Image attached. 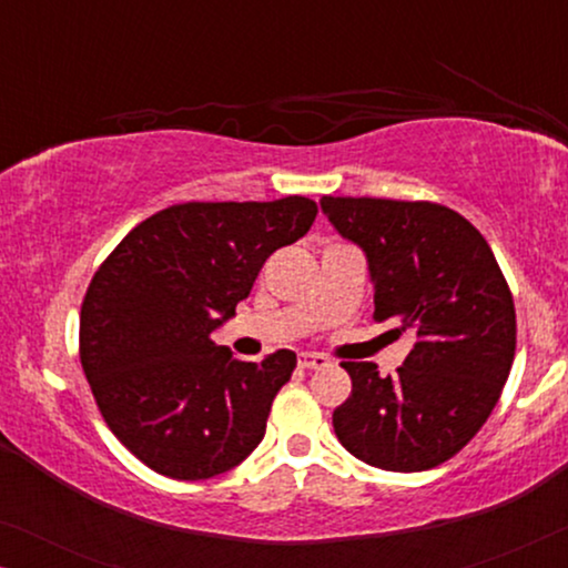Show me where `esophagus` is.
I'll return each instance as SVG.
<instances>
[{"label": "esophagus", "instance_id": "esophagus-1", "mask_svg": "<svg viewBox=\"0 0 568 568\" xmlns=\"http://www.w3.org/2000/svg\"><path fill=\"white\" fill-rule=\"evenodd\" d=\"M297 364L302 369H323V367H328V356H323V354H300V359H297Z\"/></svg>", "mask_w": 568, "mask_h": 568}]
</instances>
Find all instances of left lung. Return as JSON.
<instances>
[{
	"instance_id": "obj_1",
	"label": "left lung",
	"mask_w": 568,
	"mask_h": 568,
	"mask_svg": "<svg viewBox=\"0 0 568 568\" xmlns=\"http://www.w3.org/2000/svg\"><path fill=\"white\" fill-rule=\"evenodd\" d=\"M323 214L367 255L375 321L414 348L395 377L344 362L352 395L333 410L341 445L395 473L437 468L476 437L515 362V302L491 247L432 201L323 196Z\"/></svg>"
}]
</instances>
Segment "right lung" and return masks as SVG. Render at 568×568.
I'll list each match as a JSON object with an SVG mask.
<instances>
[{
    "mask_svg": "<svg viewBox=\"0 0 568 568\" xmlns=\"http://www.w3.org/2000/svg\"><path fill=\"white\" fill-rule=\"evenodd\" d=\"M315 201H189L136 224L82 302L80 362L105 424L175 480L227 473L258 447L297 354L240 362L212 333L274 251L313 227Z\"/></svg>",
    "mask_w": 568,
    "mask_h": 568,
    "instance_id": "obj_1",
    "label": "right lung"
}]
</instances>
